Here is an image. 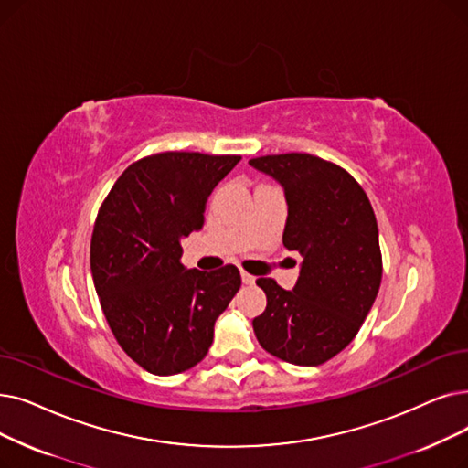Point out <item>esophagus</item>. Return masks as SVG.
I'll return each instance as SVG.
<instances>
[{
	"label": "esophagus",
	"mask_w": 468,
	"mask_h": 468,
	"mask_svg": "<svg viewBox=\"0 0 468 468\" xmlns=\"http://www.w3.org/2000/svg\"><path fill=\"white\" fill-rule=\"evenodd\" d=\"M240 279H242V284H254V281H256L252 275H249V273H245V271L240 273Z\"/></svg>",
	"instance_id": "esophagus-1"
}]
</instances>
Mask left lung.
<instances>
[{
    "mask_svg": "<svg viewBox=\"0 0 468 468\" xmlns=\"http://www.w3.org/2000/svg\"><path fill=\"white\" fill-rule=\"evenodd\" d=\"M284 189L289 205L282 245L302 256L292 291L261 277L268 306L254 317L260 346L271 356L315 367L357 335L382 279L378 228L357 181L333 162L306 153L249 160Z\"/></svg>",
    "mask_w": 468,
    "mask_h": 468,
    "instance_id": "left-lung-1",
    "label": "left lung"
}]
</instances>
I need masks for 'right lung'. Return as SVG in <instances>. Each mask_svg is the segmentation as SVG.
<instances>
[{"label": "right lung", "mask_w": 468, "mask_h": 468, "mask_svg": "<svg viewBox=\"0 0 468 468\" xmlns=\"http://www.w3.org/2000/svg\"><path fill=\"white\" fill-rule=\"evenodd\" d=\"M240 156L160 153L137 160L112 186L91 237V275L109 327L153 375L205 359L214 323L240 287L235 266L187 270L181 239L205 226L207 200Z\"/></svg>", "instance_id": "right-lung-1"}]
</instances>
